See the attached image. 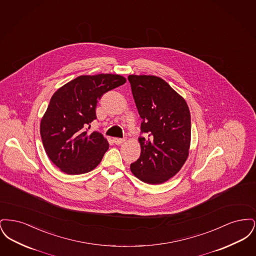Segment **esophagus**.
<instances>
[{
    "label": "esophagus",
    "mask_w": 256,
    "mask_h": 256,
    "mask_svg": "<svg viewBox=\"0 0 256 256\" xmlns=\"http://www.w3.org/2000/svg\"><path fill=\"white\" fill-rule=\"evenodd\" d=\"M126 140L122 139V138H113V142L116 144V145H121Z\"/></svg>",
    "instance_id": "1"
}]
</instances>
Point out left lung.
<instances>
[{
    "label": "left lung",
    "instance_id": "left-lung-1",
    "mask_svg": "<svg viewBox=\"0 0 256 256\" xmlns=\"http://www.w3.org/2000/svg\"><path fill=\"white\" fill-rule=\"evenodd\" d=\"M141 132L140 158L130 170L143 182L161 184L182 168L191 144V115L182 96L156 76L130 74Z\"/></svg>",
    "mask_w": 256,
    "mask_h": 256
}]
</instances>
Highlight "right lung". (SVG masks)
<instances>
[{
	"mask_svg": "<svg viewBox=\"0 0 256 256\" xmlns=\"http://www.w3.org/2000/svg\"><path fill=\"white\" fill-rule=\"evenodd\" d=\"M126 82L114 74H82L52 96L41 119L40 134L48 158L61 172L82 174L100 164L110 144L102 134H89L86 128L97 118L98 100Z\"/></svg>",
	"mask_w": 256,
	"mask_h": 256,
	"instance_id": "add662e5",
	"label": "right lung"
}]
</instances>
